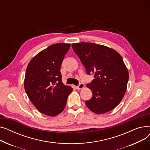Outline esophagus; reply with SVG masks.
<instances>
[{"label": "esophagus", "mask_w": 150, "mask_h": 150, "mask_svg": "<svg viewBox=\"0 0 150 150\" xmlns=\"http://www.w3.org/2000/svg\"><path fill=\"white\" fill-rule=\"evenodd\" d=\"M84 88V84L83 83H80L78 86H76V89H81Z\"/></svg>", "instance_id": "obj_1"}]
</instances>
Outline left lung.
I'll return each mask as SVG.
<instances>
[{
    "mask_svg": "<svg viewBox=\"0 0 150 150\" xmlns=\"http://www.w3.org/2000/svg\"><path fill=\"white\" fill-rule=\"evenodd\" d=\"M86 72L95 79L86 86L92 92L86 105L91 111L102 114L114 109L123 99L129 80L128 69L121 55L108 47L92 42L72 44Z\"/></svg>",
    "mask_w": 150,
    "mask_h": 150,
    "instance_id": "left-lung-1",
    "label": "left lung"
}]
</instances>
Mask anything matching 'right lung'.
I'll return each mask as SVG.
<instances>
[{"instance_id":"obj_1","label":"right lung","mask_w":150,"mask_h":150,"mask_svg":"<svg viewBox=\"0 0 150 150\" xmlns=\"http://www.w3.org/2000/svg\"><path fill=\"white\" fill-rule=\"evenodd\" d=\"M70 44L58 43L38 53L28 63L24 80L27 96L38 111L56 116L64 109L73 89L62 82L61 66Z\"/></svg>"}]
</instances>
